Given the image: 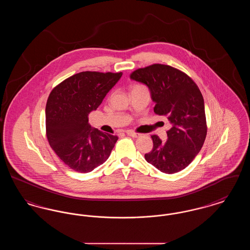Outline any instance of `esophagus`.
<instances>
[{
  "label": "esophagus",
  "mask_w": 250,
  "mask_h": 250,
  "mask_svg": "<svg viewBox=\"0 0 250 250\" xmlns=\"http://www.w3.org/2000/svg\"><path fill=\"white\" fill-rule=\"evenodd\" d=\"M125 133H126V135L130 136L132 138H137V137H139V136H140V134H139V133H136V132H134V131L132 130H127Z\"/></svg>",
  "instance_id": "34e87169"
}]
</instances>
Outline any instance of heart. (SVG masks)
<instances>
[{
	"label": "heart",
	"mask_w": 250,
	"mask_h": 250,
	"mask_svg": "<svg viewBox=\"0 0 250 250\" xmlns=\"http://www.w3.org/2000/svg\"><path fill=\"white\" fill-rule=\"evenodd\" d=\"M136 86H141V85H136ZM136 86H135V87H136Z\"/></svg>",
	"instance_id": "obj_1"
}]
</instances>
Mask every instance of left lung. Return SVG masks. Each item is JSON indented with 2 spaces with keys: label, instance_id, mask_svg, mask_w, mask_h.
Instances as JSON below:
<instances>
[{
  "label": "left lung",
  "instance_id": "left-lung-1",
  "mask_svg": "<svg viewBox=\"0 0 250 250\" xmlns=\"http://www.w3.org/2000/svg\"><path fill=\"white\" fill-rule=\"evenodd\" d=\"M132 80L150 89L155 102L154 111L165 115L172 125L165 143L152 135L153 149L146 161L162 172L175 173L188 166L202 149L207 124L202 93L185 72L170 65L154 63L136 69Z\"/></svg>",
  "mask_w": 250,
  "mask_h": 250
}]
</instances>
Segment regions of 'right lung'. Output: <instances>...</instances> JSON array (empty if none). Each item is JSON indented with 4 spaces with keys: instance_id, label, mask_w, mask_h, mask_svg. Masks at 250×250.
Masks as SVG:
<instances>
[{
    "instance_id": "obj_1",
    "label": "right lung",
    "mask_w": 250,
    "mask_h": 250,
    "mask_svg": "<svg viewBox=\"0 0 250 250\" xmlns=\"http://www.w3.org/2000/svg\"><path fill=\"white\" fill-rule=\"evenodd\" d=\"M123 73L83 71L56 85L46 106V135L51 149L75 171L103 164L118 136L92 129L88 114L102 103Z\"/></svg>"
}]
</instances>
